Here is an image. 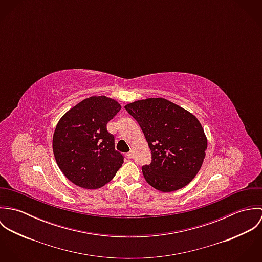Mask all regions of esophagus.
Here are the masks:
<instances>
[{"instance_id":"obj_1","label":"esophagus","mask_w":262,"mask_h":262,"mask_svg":"<svg viewBox=\"0 0 262 262\" xmlns=\"http://www.w3.org/2000/svg\"><path fill=\"white\" fill-rule=\"evenodd\" d=\"M126 157H127L128 159H132V158H133V152H128V153L126 154Z\"/></svg>"}]
</instances>
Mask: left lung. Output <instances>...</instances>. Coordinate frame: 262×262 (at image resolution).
<instances>
[{
    "instance_id": "1",
    "label": "left lung",
    "mask_w": 262,
    "mask_h": 262,
    "mask_svg": "<svg viewBox=\"0 0 262 262\" xmlns=\"http://www.w3.org/2000/svg\"><path fill=\"white\" fill-rule=\"evenodd\" d=\"M140 125L151 150V163L142 166L144 179L160 191L188 185L199 172L207 150V137L199 120L162 98L125 106Z\"/></svg>"
}]
</instances>
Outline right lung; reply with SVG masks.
Masks as SVG:
<instances>
[{
    "mask_svg": "<svg viewBox=\"0 0 262 262\" xmlns=\"http://www.w3.org/2000/svg\"><path fill=\"white\" fill-rule=\"evenodd\" d=\"M121 110L105 96L84 99L58 121L52 140L56 163L77 187L95 189L116 176L124 156L115 150L108 122Z\"/></svg>",
    "mask_w": 262,
    "mask_h": 262,
    "instance_id": "obj_1",
    "label": "right lung"
}]
</instances>
